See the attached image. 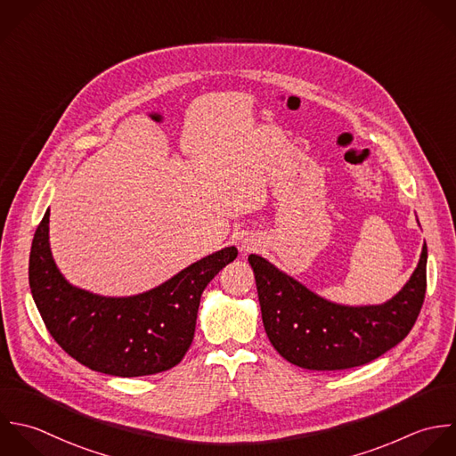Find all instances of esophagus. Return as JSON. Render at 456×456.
<instances>
[{
    "label": "esophagus",
    "mask_w": 456,
    "mask_h": 456,
    "mask_svg": "<svg viewBox=\"0 0 456 456\" xmlns=\"http://www.w3.org/2000/svg\"><path fill=\"white\" fill-rule=\"evenodd\" d=\"M245 250H252V247H248V245H247V248H245Z\"/></svg>",
    "instance_id": "34e87169"
}]
</instances>
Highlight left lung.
<instances>
[{
    "instance_id": "left-lung-1",
    "label": "left lung",
    "mask_w": 456,
    "mask_h": 456,
    "mask_svg": "<svg viewBox=\"0 0 456 456\" xmlns=\"http://www.w3.org/2000/svg\"><path fill=\"white\" fill-rule=\"evenodd\" d=\"M427 243L405 288L382 305L345 307L323 300L250 254L263 325L273 348L291 364L338 371L368 364L412 330L427 293Z\"/></svg>"
}]
</instances>
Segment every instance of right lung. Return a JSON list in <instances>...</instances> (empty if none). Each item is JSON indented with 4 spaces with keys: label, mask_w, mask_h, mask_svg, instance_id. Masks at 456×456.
I'll use <instances>...</instances> for the list:
<instances>
[{
    "label": "right lung",
    "mask_w": 456,
    "mask_h": 456,
    "mask_svg": "<svg viewBox=\"0 0 456 456\" xmlns=\"http://www.w3.org/2000/svg\"><path fill=\"white\" fill-rule=\"evenodd\" d=\"M236 256V247H227L147 293L106 298L70 286L58 272L49 250L47 209L31 241L28 279L44 325L65 354L92 371L145 377L183 361L202 291Z\"/></svg>",
    "instance_id": "right-lung-1"
}]
</instances>
